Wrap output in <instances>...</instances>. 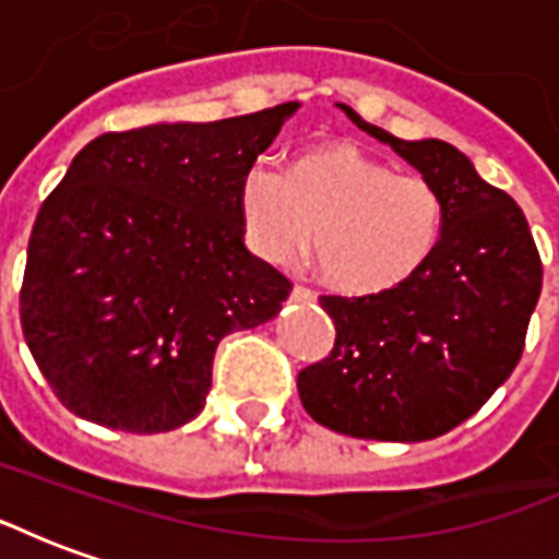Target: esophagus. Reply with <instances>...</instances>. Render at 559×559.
<instances>
[{"label": "esophagus", "mask_w": 559, "mask_h": 559, "mask_svg": "<svg viewBox=\"0 0 559 559\" xmlns=\"http://www.w3.org/2000/svg\"><path fill=\"white\" fill-rule=\"evenodd\" d=\"M293 302H314V293L308 290V287H299V284H296V287H293Z\"/></svg>", "instance_id": "obj_1"}]
</instances>
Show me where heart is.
Returning <instances> with one entry per match:
<instances>
[{
    "label": "heart",
    "instance_id": "1",
    "mask_svg": "<svg viewBox=\"0 0 559 559\" xmlns=\"http://www.w3.org/2000/svg\"><path fill=\"white\" fill-rule=\"evenodd\" d=\"M239 212L254 254L284 266L311 239L323 281L347 296L399 290L445 233V203L428 179L392 173L356 146L302 152L287 176L254 164L242 176Z\"/></svg>",
    "mask_w": 559,
    "mask_h": 559
}]
</instances>
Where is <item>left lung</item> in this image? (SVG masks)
Segmentation results:
<instances>
[{
    "mask_svg": "<svg viewBox=\"0 0 559 559\" xmlns=\"http://www.w3.org/2000/svg\"><path fill=\"white\" fill-rule=\"evenodd\" d=\"M445 203V233L416 278L380 296H323L335 347L296 386L323 428L419 443L469 419L515 371L542 293L539 251L512 197L445 140H401L338 104Z\"/></svg>",
    "mask_w": 559,
    "mask_h": 559,
    "instance_id": "8db88e82",
    "label": "left lung"
}]
</instances>
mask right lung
<instances>
[{"label":"right lung","mask_w":559,"mask_h":559,"mask_svg":"<svg viewBox=\"0 0 559 559\" xmlns=\"http://www.w3.org/2000/svg\"><path fill=\"white\" fill-rule=\"evenodd\" d=\"M299 107L155 122L74 155L20 290L26 344L68 411L173 431L203 411L218 341L278 317L290 281L245 248L239 188Z\"/></svg>","instance_id":"right-lung-1"}]
</instances>
